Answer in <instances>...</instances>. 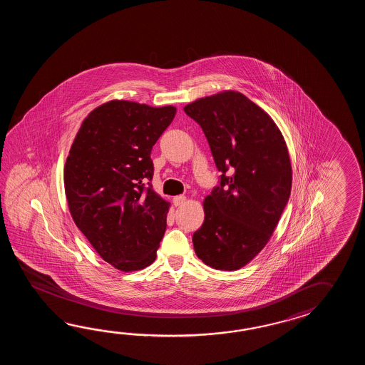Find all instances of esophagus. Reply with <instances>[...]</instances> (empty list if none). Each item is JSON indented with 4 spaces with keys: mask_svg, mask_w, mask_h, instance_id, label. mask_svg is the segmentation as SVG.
I'll return each instance as SVG.
<instances>
[{
    "mask_svg": "<svg viewBox=\"0 0 365 365\" xmlns=\"http://www.w3.org/2000/svg\"><path fill=\"white\" fill-rule=\"evenodd\" d=\"M185 195H176V197L173 198V203H175V206H181L182 203H185Z\"/></svg>",
    "mask_w": 365,
    "mask_h": 365,
    "instance_id": "obj_1",
    "label": "esophagus"
}]
</instances>
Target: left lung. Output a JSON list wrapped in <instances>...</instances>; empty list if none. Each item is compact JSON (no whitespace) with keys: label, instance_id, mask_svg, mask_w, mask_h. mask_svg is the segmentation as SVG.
<instances>
[{"label":"left lung","instance_id":"obj_1","mask_svg":"<svg viewBox=\"0 0 365 365\" xmlns=\"http://www.w3.org/2000/svg\"><path fill=\"white\" fill-rule=\"evenodd\" d=\"M184 110L201 125L222 172L220 186L203 200L195 255L212 269L239 270L266 247L289 198L287 143L272 117L239 91L200 98Z\"/></svg>","mask_w":365,"mask_h":365}]
</instances>
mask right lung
I'll list each match as a JSON object with an SVG mask.
<instances>
[{"label":"right lung","instance_id":"1","mask_svg":"<svg viewBox=\"0 0 365 365\" xmlns=\"http://www.w3.org/2000/svg\"><path fill=\"white\" fill-rule=\"evenodd\" d=\"M176 107L110 101L91 110L63 167L70 214L98 255L120 272L155 261L170 202L145 187L153 179L151 150Z\"/></svg>","mask_w":365,"mask_h":365}]
</instances>
